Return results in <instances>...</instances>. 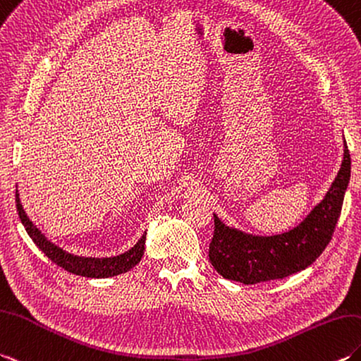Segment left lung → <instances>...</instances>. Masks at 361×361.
Masks as SVG:
<instances>
[{"instance_id": "1", "label": "left lung", "mask_w": 361, "mask_h": 361, "mask_svg": "<svg viewBox=\"0 0 361 361\" xmlns=\"http://www.w3.org/2000/svg\"><path fill=\"white\" fill-rule=\"evenodd\" d=\"M350 178V154L345 145V160L324 200L307 219L281 235L254 237L229 229L214 215V237L209 259L224 279L243 284L279 280L306 269L329 245L341 214Z\"/></svg>"}]
</instances>
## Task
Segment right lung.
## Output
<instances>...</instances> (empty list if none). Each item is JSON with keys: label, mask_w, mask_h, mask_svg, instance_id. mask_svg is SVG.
<instances>
[{"label": "right lung", "mask_w": 361, "mask_h": 361, "mask_svg": "<svg viewBox=\"0 0 361 361\" xmlns=\"http://www.w3.org/2000/svg\"><path fill=\"white\" fill-rule=\"evenodd\" d=\"M15 201H16V211H18L20 220L26 228L27 233L33 243L43 250L44 255L50 259V262L55 263L56 266L63 267L64 271L77 274L81 276H90V279H107V276H114L123 272H128L135 266L141 257L142 252H145V243H146V232L142 233V237L138 240V243L132 249H129L128 252H124L118 257H111V258H85V257H77V255H71L66 254L63 249L56 247L52 243L47 241L44 238L43 233H41L33 223L27 219L26 212L21 206L18 190L15 194Z\"/></svg>", "instance_id": "1"}]
</instances>
